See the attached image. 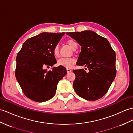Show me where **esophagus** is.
Instances as JSON below:
<instances>
[{
  "instance_id": "34e87169",
  "label": "esophagus",
  "mask_w": 133,
  "mask_h": 133,
  "mask_svg": "<svg viewBox=\"0 0 133 133\" xmlns=\"http://www.w3.org/2000/svg\"><path fill=\"white\" fill-rule=\"evenodd\" d=\"M66 72H67L68 73H70V72H72V70H71L70 68H66Z\"/></svg>"
}]
</instances>
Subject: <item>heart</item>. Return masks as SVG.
I'll return each mask as SVG.
<instances>
[{"label":"heart","mask_w":133,"mask_h":133,"mask_svg":"<svg viewBox=\"0 0 133 133\" xmlns=\"http://www.w3.org/2000/svg\"><path fill=\"white\" fill-rule=\"evenodd\" d=\"M67 43L68 44L70 47L73 50L74 48L77 46V44L76 42L72 40L69 39L67 41ZM52 53L54 56L55 57H59V48L57 45H56L53 48ZM76 60L74 58L72 57H61V59L58 60L57 64V65L65 67V68H70L75 63Z\"/></svg>","instance_id":"1"}]
</instances>
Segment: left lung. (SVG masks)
Returning a JSON list of instances; mask_svg holds the SVG:
<instances>
[{
  "instance_id": "1",
  "label": "left lung",
  "mask_w": 133,
  "mask_h": 133,
  "mask_svg": "<svg viewBox=\"0 0 133 133\" xmlns=\"http://www.w3.org/2000/svg\"><path fill=\"white\" fill-rule=\"evenodd\" d=\"M80 46L77 65L88 68L75 69L73 87L77 95L87 100L99 99L107 92L116 74V54L106 38L86 30L66 33Z\"/></svg>"
}]
</instances>
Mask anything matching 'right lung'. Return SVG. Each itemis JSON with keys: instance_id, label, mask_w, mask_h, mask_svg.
Masks as SVG:
<instances>
[{"instance_id": "obj_1", "label": "right lung", "mask_w": 133, "mask_h": 133, "mask_svg": "<svg viewBox=\"0 0 133 133\" xmlns=\"http://www.w3.org/2000/svg\"><path fill=\"white\" fill-rule=\"evenodd\" d=\"M65 33H42L26 41L16 57L15 76L25 95L35 102L50 100L57 83L66 75L65 68L54 67L57 61L52 50Z\"/></svg>"}]
</instances>
